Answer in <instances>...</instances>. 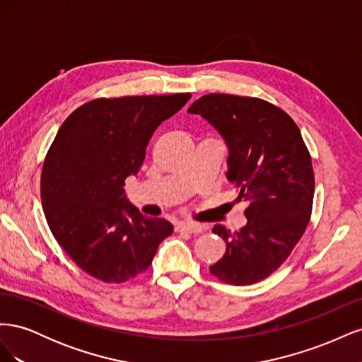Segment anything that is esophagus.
Listing matches in <instances>:
<instances>
[{"label":"esophagus","mask_w":362,"mask_h":362,"mask_svg":"<svg viewBox=\"0 0 362 362\" xmlns=\"http://www.w3.org/2000/svg\"><path fill=\"white\" fill-rule=\"evenodd\" d=\"M178 231H185V233H190V234H199L204 231V226L199 223H180L177 226Z\"/></svg>","instance_id":"1"}]
</instances>
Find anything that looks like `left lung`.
Returning a JSON list of instances; mask_svg holds the SVG:
<instances>
[{
  "label": "left lung",
  "instance_id": "8db88e82",
  "mask_svg": "<svg viewBox=\"0 0 362 362\" xmlns=\"http://www.w3.org/2000/svg\"><path fill=\"white\" fill-rule=\"evenodd\" d=\"M206 119L225 139L226 177L247 201V223L233 233L216 225L225 255L211 275L231 286L270 276L299 243L311 218L314 170L299 127L279 107L259 98L228 93L201 96L187 110Z\"/></svg>",
  "mask_w": 362,
  "mask_h": 362
}]
</instances>
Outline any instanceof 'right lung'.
<instances>
[{"mask_svg":"<svg viewBox=\"0 0 362 362\" xmlns=\"http://www.w3.org/2000/svg\"><path fill=\"white\" fill-rule=\"evenodd\" d=\"M190 93L98 98L72 112L51 144L40 177L54 238L87 275L108 284L136 278L173 228L145 217L124 194L157 127Z\"/></svg>","mask_w":362,"mask_h":362,"instance_id":"add662e5","label":"right lung"}]
</instances>
